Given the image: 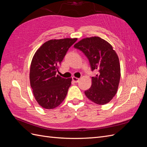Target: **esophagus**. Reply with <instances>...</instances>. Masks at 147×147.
<instances>
[{
	"instance_id": "obj_1",
	"label": "esophagus",
	"mask_w": 147,
	"mask_h": 147,
	"mask_svg": "<svg viewBox=\"0 0 147 147\" xmlns=\"http://www.w3.org/2000/svg\"><path fill=\"white\" fill-rule=\"evenodd\" d=\"M72 80H73L75 83H77V82H79L80 78H76V77H72Z\"/></svg>"
}]
</instances>
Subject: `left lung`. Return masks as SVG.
Listing matches in <instances>:
<instances>
[{"label":"left lung","instance_id":"8db88e82","mask_svg":"<svg viewBox=\"0 0 147 147\" xmlns=\"http://www.w3.org/2000/svg\"><path fill=\"white\" fill-rule=\"evenodd\" d=\"M82 51L90 62L96 76L84 94L92 102L99 105L107 104L116 94L121 72L118 55L110 44L99 37L81 40L74 46Z\"/></svg>","mask_w":147,"mask_h":147}]
</instances>
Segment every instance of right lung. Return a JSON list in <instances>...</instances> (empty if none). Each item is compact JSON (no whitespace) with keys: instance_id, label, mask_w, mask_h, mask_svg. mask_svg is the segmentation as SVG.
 <instances>
[{"instance_id":"add662e5","label":"right lung","mask_w":147,"mask_h":147,"mask_svg":"<svg viewBox=\"0 0 147 147\" xmlns=\"http://www.w3.org/2000/svg\"><path fill=\"white\" fill-rule=\"evenodd\" d=\"M77 40H50L35 53L30 64V83L35 100L44 109H55L65 98L72 78H62L56 72L67 51Z\"/></svg>"}]
</instances>
